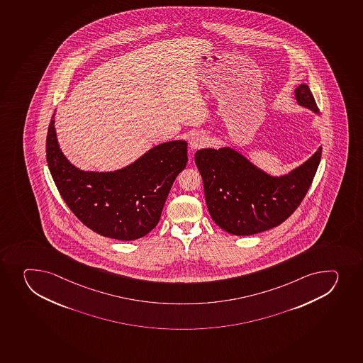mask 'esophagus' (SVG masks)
<instances>
[{"label":"esophagus","mask_w":363,"mask_h":363,"mask_svg":"<svg viewBox=\"0 0 363 363\" xmlns=\"http://www.w3.org/2000/svg\"><path fill=\"white\" fill-rule=\"evenodd\" d=\"M208 143V137L206 133H196L191 137L189 140V145L191 149H199V147H205Z\"/></svg>","instance_id":"esophagus-1"}]
</instances>
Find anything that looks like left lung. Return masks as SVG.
<instances>
[{
	"instance_id": "1",
	"label": "left lung",
	"mask_w": 363,
	"mask_h": 363,
	"mask_svg": "<svg viewBox=\"0 0 363 363\" xmlns=\"http://www.w3.org/2000/svg\"><path fill=\"white\" fill-rule=\"evenodd\" d=\"M298 105L318 115L309 86L294 90ZM322 147L285 175L272 176L233 147L201 149L195 154L213 221L234 235H252L278 226L297 209L320 165Z\"/></svg>"
}]
</instances>
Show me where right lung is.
Segmentation results:
<instances>
[{"mask_svg":"<svg viewBox=\"0 0 363 363\" xmlns=\"http://www.w3.org/2000/svg\"><path fill=\"white\" fill-rule=\"evenodd\" d=\"M54 116L47 133V163L73 214L96 233L117 240H136L154 230L176 176L187 165V142L158 144L118 170L89 172L62 152Z\"/></svg>","mask_w":363,"mask_h":363,"instance_id":"1","label":"right lung"}]
</instances>
